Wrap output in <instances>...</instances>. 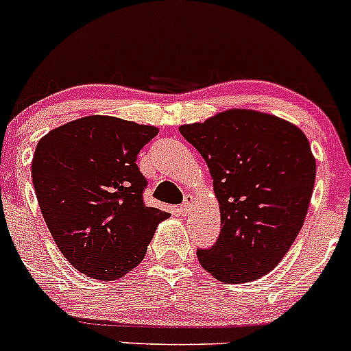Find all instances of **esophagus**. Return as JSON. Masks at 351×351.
Wrapping results in <instances>:
<instances>
[{"label":"esophagus","mask_w":351,"mask_h":351,"mask_svg":"<svg viewBox=\"0 0 351 351\" xmlns=\"http://www.w3.org/2000/svg\"><path fill=\"white\" fill-rule=\"evenodd\" d=\"M192 207H193V197L192 195H186L185 200H183V204H182V206H180V213H182L183 216H186V214H189L190 210H192Z\"/></svg>","instance_id":"1"}]
</instances>
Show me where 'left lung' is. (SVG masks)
<instances>
[{"label":"left lung","mask_w":351,"mask_h":351,"mask_svg":"<svg viewBox=\"0 0 351 351\" xmlns=\"http://www.w3.org/2000/svg\"><path fill=\"white\" fill-rule=\"evenodd\" d=\"M200 152L219 202L216 243L197 250L200 266L223 283H248L281 262L304 226L315 158L298 127L274 114L228 110L180 127Z\"/></svg>","instance_id":"8db88e82"}]
</instances>
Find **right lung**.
<instances>
[{
    "mask_svg": "<svg viewBox=\"0 0 351 351\" xmlns=\"http://www.w3.org/2000/svg\"><path fill=\"white\" fill-rule=\"evenodd\" d=\"M158 128L114 117L78 118L44 135L32 158L37 202L75 269L114 281L145 257L168 213L147 207L137 154Z\"/></svg>",
    "mask_w": 351,
    "mask_h": 351,
    "instance_id": "1",
    "label": "right lung"
}]
</instances>
